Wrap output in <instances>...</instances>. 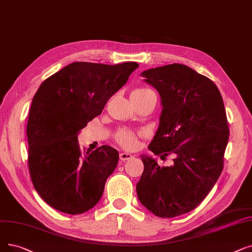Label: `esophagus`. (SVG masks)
<instances>
[{"label":"esophagus","instance_id":"1","mask_svg":"<svg viewBox=\"0 0 252 252\" xmlns=\"http://www.w3.org/2000/svg\"><path fill=\"white\" fill-rule=\"evenodd\" d=\"M134 157L130 155V153H127V152H122V153H119V158H120V160H123V161H126V160H129V159H132Z\"/></svg>","mask_w":252,"mask_h":252}]
</instances>
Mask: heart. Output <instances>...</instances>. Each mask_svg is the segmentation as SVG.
I'll list each match as a JSON object with an SVG mask.
<instances>
[{
    "mask_svg": "<svg viewBox=\"0 0 252 252\" xmlns=\"http://www.w3.org/2000/svg\"><path fill=\"white\" fill-rule=\"evenodd\" d=\"M156 95L155 92L148 89V87H139L132 93V99L134 102H139L141 100H144L148 96ZM143 135L140 130H135L128 127L119 128L114 138L117 143L126 148V149H135L138 146L139 138Z\"/></svg>",
    "mask_w": 252,
    "mask_h": 252,
    "instance_id": "obj_1",
    "label": "heart"
}]
</instances>
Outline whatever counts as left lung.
<instances>
[{
	"label": "left lung",
	"mask_w": 252,
	"mask_h": 252,
	"mask_svg": "<svg viewBox=\"0 0 252 252\" xmlns=\"http://www.w3.org/2000/svg\"><path fill=\"white\" fill-rule=\"evenodd\" d=\"M158 90L162 110L148 149L161 158L173 155V166L160 167L141 156L144 171L137 194L158 217L185 214L198 206L223 169L229 129L222 96L214 82L181 63L142 73Z\"/></svg>",
	"instance_id": "left-lung-1"
}]
</instances>
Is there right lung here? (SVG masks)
I'll use <instances>...</instances> for the list:
<instances>
[{
    "instance_id": "add662e5",
    "label": "right lung",
    "mask_w": 252,
    "mask_h": 252,
    "mask_svg": "<svg viewBox=\"0 0 252 252\" xmlns=\"http://www.w3.org/2000/svg\"><path fill=\"white\" fill-rule=\"evenodd\" d=\"M139 64L76 62L43 81L27 125L28 166L35 189L49 206L81 214L100 201L118 162L116 149L82 151L78 132L100 115Z\"/></svg>"
}]
</instances>
